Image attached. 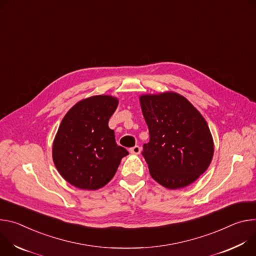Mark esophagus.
Instances as JSON below:
<instances>
[{
  "label": "esophagus",
  "mask_w": 256,
  "mask_h": 256,
  "mask_svg": "<svg viewBox=\"0 0 256 256\" xmlns=\"http://www.w3.org/2000/svg\"><path fill=\"white\" fill-rule=\"evenodd\" d=\"M140 152H141V148L138 146H135L130 148V152L133 154H139Z\"/></svg>",
  "instance_id": "34e87169"
}]
</instances>
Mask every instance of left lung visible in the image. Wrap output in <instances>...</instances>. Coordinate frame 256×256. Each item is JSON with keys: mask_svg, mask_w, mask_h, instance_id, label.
<instances>
[{"mask_svg": "<svg viewBox=\"0 0 256 256\" xmlns=\"http://www.w3.org/2000/svg\"><path fill=\"white\" fill-rule=\"evenodd\" d=\"M140 104L150 131L142 156L150 176L168 189L193 183L214 156L212 137L202 114L175 92L141 96Z\"/></svg>", "mask_w": 256, "mask_h": 256, "instance_id": "obj_1", "label": "left lung"}]
</instances>
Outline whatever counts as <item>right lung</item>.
Segmentation results:
<instances>
[{
	"instance_id": "right-lung-1",
	"label": "right lung",
	"mask_w": 256,
	"mask_h": 256,
	"mask_svg": "<svg viewBox=\"0 0 256 256\" xmlns=\"http://www.w3.org/2000/svg\"><path fill=\"white\" fill-rule=\"evenodd\" d=\"M118 100L96 96L80 100L63 118L52 144V160L61 176L73 186L96 190L116 174L129 152L117 144L108 120Z\"/></svg>"
}]
</instances>
